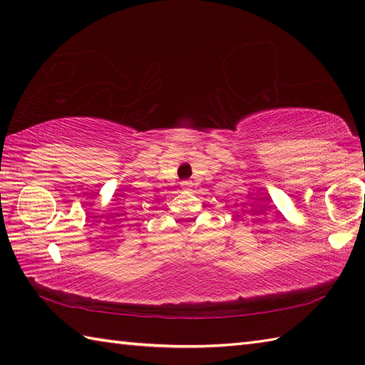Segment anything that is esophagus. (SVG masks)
I'll return each mask as SVG.
<instances>
[{"label": "esophagus", "mask_w": 365, "mask_h": 365, "mask_svg": "<svg viewBox=\"0 0 365 365\" xmlns=\"http://www.w3.org/2000/svg\"><path fill=\"white\" fill-rule=\"evenodd\" d=\"M191 185H192V183H191L190 180H183V182H182V188H183V190H188V188H191Z\"/></svg>", "instance_id": "obj_1"}]
</instances>
